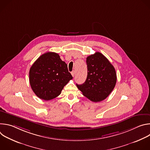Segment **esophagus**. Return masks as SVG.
<instances>
[{"label":"esophagus","mask_w":150,"mask_h":150,"mask_svg":"<svg viewBox=\"0 0 150 150\" xmlns=\"http://www.w3.org/2000/svg\"><path fill=\"white\" fill-rule=\"evenodd\" d=\"M75 71H72V72H71V74H72V76H74V75H75Z\"/></svg>","instance_id":"34e87169"}]
</instances>
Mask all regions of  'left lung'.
Listing matches in <instances>:
<instances>
[{
  "label": "left lung",
  "instance_id": "1",
  "mask_svg": "<svg viewBox=\"0 0 150 150\" xmlns=\"http://www.w3.org/2000/svg\"><path fill=\"white\" fill-rule=\"evenodd\" d=\"M87 77L76 84L82 94L93 102L104 100L114 89L117 76L115 68L103 54L96 52L87 57Z\"/></svg>",
  "mask_w": 150,
  "mask_h": 150
}]
</instances>
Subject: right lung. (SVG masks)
<instances>
[{
  "mask_svg": "<svg viewBox=\"0 0 150 150\" xmlns=\"http://www.w3.org/2000/svg\"><path fill=\"white\" fill-rule=\"evenodd\" d=\"M73 78L67 64L54 52L40 56L29 72L31 87L40 99L50 100L59 96L63 87Z\"/></svg>",
  "mask_w": 150,
  "mask_h": 150,
  "instance_id": "add662e5",
  "label": "right lung"
}]
</instances>
